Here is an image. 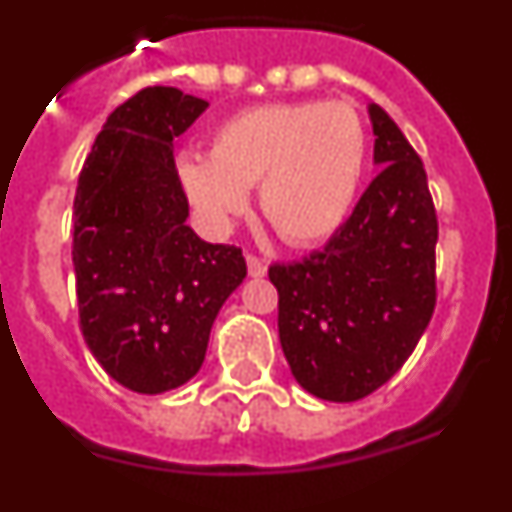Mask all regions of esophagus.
<instances>
[{
  "mask_svg": "<svg viewBox=\"0 0 512 512\" xmlns=\"http://www.w3.org/2000/svg\"><path fill=\"white\" fill-rule=\"evenodd\" d=\"M246 264H248V277L261 279L266 274V261L259 259V256H253V253H248Z\"/></svg>",
  "mask_w": 512,
  "mask_h": 512,
  "instance_id": "obj_1",
  "label": "esophagus"
}]
</instances>
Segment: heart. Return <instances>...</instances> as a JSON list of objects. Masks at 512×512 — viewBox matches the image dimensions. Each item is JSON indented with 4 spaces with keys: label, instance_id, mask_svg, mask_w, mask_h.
Wrapping results in <instances>:
<instances>
[{
    "label": "heart",
    "instance_id": "b5f03b06",
    "mask_svg": "<svg viewBox=\"0 0 512 512\" xmlns=\"http://www.w3.org/2000/svg\"><path fill=\"white\" fill-rule=\"evenodd\" d=\"M366 133L346 102L251 107L220 122L210 158L182 153L176 179L202 223L230 228L259 184L261 212L292 246L325 241L346 223L359 194Z\"/></svg>",
    "mask_w": 512,
    "mask_h": 512
}]
</instances>
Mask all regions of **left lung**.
<instances>
[{
    "label": "left lung",
    "mask_w": 512,
    "mask_h": 512,
    "mask_svg": "<svg viewBox=\"0 0 512 512\" xmlns=\"http://www.w3.org/2000/svg\"><path fill=\"white\" fill-rule=\"evenodd\" d=\"M379 174L323 251L274 264L279 341L302 390L356 402L390 382L436 307V241L423 161L369 104Z\"/></svg>",
    "instance_id": "obj_1"
}]
</instances>
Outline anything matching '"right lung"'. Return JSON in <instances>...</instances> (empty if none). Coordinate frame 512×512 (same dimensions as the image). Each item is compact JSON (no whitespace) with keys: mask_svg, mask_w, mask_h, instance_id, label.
Instances as JSON below:
<instances>
[{"mask_svg":"<svg viewBox=\"0 0 512 512\" xmlns=\"http://www.w3.org/2000/svg\"><path fill=\"white\" fill-rule=\"evenodd\" d=\"M207 102L140 89L94 140L74 200L81 333L115 382L140 395L200 372L223 302L246 279L241 248L202 241L174 164V138Z\"/></svg>","mask_w":512,"mask_h":512,"instance_id":"add662e5","label":"right lung"}]
</instances>
